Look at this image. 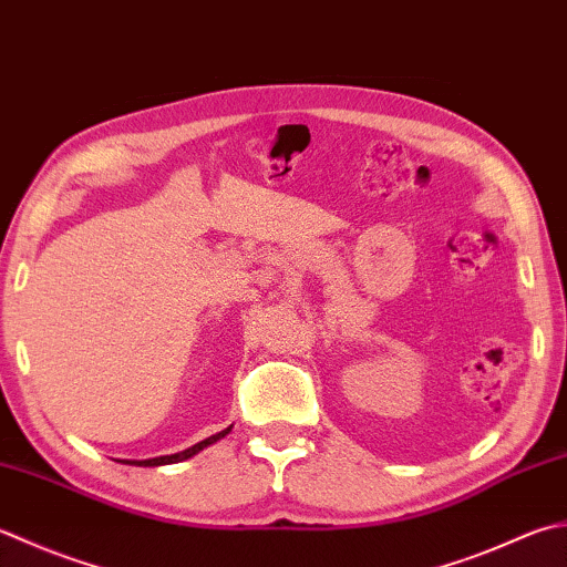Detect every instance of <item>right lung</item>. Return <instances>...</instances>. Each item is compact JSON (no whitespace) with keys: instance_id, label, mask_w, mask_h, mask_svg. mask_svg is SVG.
<instances>
[{"instance_id":"obj_1","label":"right lung","mask_w":567,"mask_h":567,"mask_svg":"<svg viewBox=\"0 0 567 567\" xmlns=\"http://www.w3.org/2000/svg\"><path fill=\"white\" fill-rule=\"evenodd\" d=\"M230 427H233V425H230ZM230 427L220 430V432H216V435H210V437H206V440H202V442H196L194 447H188V450H184V452L164 454V457H152V460H125V464H135V467H162V464L184 462V460H188V457H194V454H198L202 450H206L208 445H214V442L224 440V437L228 435V432H230Z\"/></svg>"}]
</instances>
